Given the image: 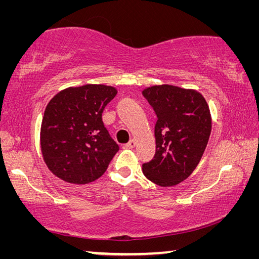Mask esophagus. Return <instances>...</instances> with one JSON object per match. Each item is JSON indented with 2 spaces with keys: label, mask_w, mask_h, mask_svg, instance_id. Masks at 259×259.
Wrapping results in <instances>:
<instances>
[{
  "label": "esophagus",
  "mask_w": 259,
  "mask_h": 259,
  "mask_svg": "<svg viewBox=\"0 0 259 259\" xmlns=\"http://www.w3.org/2000/svg\"><path fill=\"white\" fill-rule=\"evenodd\" d=\"M135 146H136V140H134V139H131L129 143H126L123 145L124 148H134Z\"/></svg>",
  "instance_id": "esophagus-1"
}]
</instances>
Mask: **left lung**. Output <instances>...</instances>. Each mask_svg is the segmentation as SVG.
<instances>
[{"mask_svg": "<svg viewBox=\"0 0 259 259\" xmlns=\"http://www.w3.org/2000/svg\"><path fill=\"white\" fill-rule=\"evenodd\" d=\"M154 109L156 151L143 172L162 187L177 185L194 171L211 133L207 102L196 90L162 84L143 91Z\"/></svg>", "mask_w": 259, "mask_h": 259, "instance_id": "8db88e82", "label": "left lung"}]
</instances>
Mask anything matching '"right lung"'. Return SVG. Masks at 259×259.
I'll use <instances>...</instances> for the list:
<instances>
[{"label":"right lung","mask_w":259,"mask_h":259,"mask_svg":"<svg viewBox=\"0 0 259 259\" xmlns=\"http://www.w3.org/2000/svg\"><path fill=\"white\" fill-rule=\"evenodd\" d=\"M116 94L111 85L69 87L47 105L41 124V151L55 176L82 185L106 171L119 145L105 128L102 114Z\"/></svg>","instance_id":"add662e5"}]
</instances>
